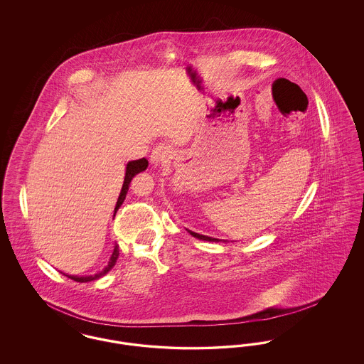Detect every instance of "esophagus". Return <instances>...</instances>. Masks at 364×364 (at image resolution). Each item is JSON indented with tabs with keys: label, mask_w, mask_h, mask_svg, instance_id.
Returning <instances> with one entry per match:
<instances>
[{
	"label": "esophagus",
	"mask_w": 364,
	"mask_h": 364,
	"mask_svg": "<svg viewBox=\"0 0 364 364\" xmlns=\"http://www.w3.org/2000/svg\"><path fill=\"white\" fill-rule=\"evenodd\" d=\"M171 156H172L171 147L166 146V144H159L153 150V153H151L150 156H151V162L154 165H159V164L166 162L171 158Z\"/></svg>",
	"instance_id": "obj_1"
}]
</instances>
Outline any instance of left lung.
I'll list each match as a JSON object with an SVG mask.
<instances>
[{"label":"left lung","mask_w":364,"mask_h":364,"mask_svg":"<svg viewBox=\"0 0 364 364\" xmlns=\"http://www.w3.org/2000/svg\"><path fill=\"white\" fill-rule=\"evenodd\" d=\"M278 80H285V79H278ZM277 82V80H276ZM191 235L193 236V237H196V239H199V240H206V242H220L218 239H213V237H208V236H205V235H199V233H195V232H191Z\"/></svg>","instance_id":"1"}]
</instances>
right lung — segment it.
<instances>
[{"label": "right lung", "instance_id": "1", "mask_svg": "<svg viewBox=\"0 0 364 364\" xmlns=\"http://www.w3.org/2000/svg\"><path fill=\"white\" fill-rule=\"evenodd\" d=\"M147 166H149V161H147L146 158H140V159H136V161H131V162H128V165H127V171H125V178H124L122 192H120V196H119L117 205H116V208H114V214H116V211H117V210L120 208V206H122V202H124V199H125V195H127V192L129 190V184H131L132 178L135 177V174H138L140 173V172H143V171H146V168H147ZM119 254H120V251H119V245H114L113 254H112V257H110V260H109L107 266L105 267L102 272H100L98 274L87 276V277H77V276H67V277L70 278V279H73V281H76V282H88V281L98 279V278H101L102 276H105L107 272H110V270H112V267H113V266L116 264V262H117Z\"/></svg>", "mask_w": 364, "mask_h": 364}]
</instances>
